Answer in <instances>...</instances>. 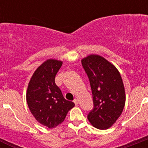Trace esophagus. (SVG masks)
Instances as JSON below:
<instances>
[{"label":"esophagus","instance_id":"obj_1","mask_svg":"<svg viewBox=\"0 0 148 148\" xmlns=\"http://www.w3.org/2000/svg\"><path fill=\"white\" fill-rule=\"evenodd\" d=\"M74 101V103H75V105H78V99H74V101Z\"/></svg>","mask_w":148,"mask_h":148}]
</instances>
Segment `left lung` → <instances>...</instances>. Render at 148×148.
Segmentation results:
<instances>
[{"label":"left lung","instance_id":"8db88e82","mask_svg":"<svg viewBox=\"0 0 148 148\" xmlns=\"http://www.w3.org/2000/svg\"><path fill=\"white\" fill-rule=\"evenodd\" d=\"M92 90L94 108L87 119L94 127L107 130L119 118L125 105V90L117 68L99 55L82 58Z\"/></svg>","mask_w":148,"mask_h":148}]
</instances>
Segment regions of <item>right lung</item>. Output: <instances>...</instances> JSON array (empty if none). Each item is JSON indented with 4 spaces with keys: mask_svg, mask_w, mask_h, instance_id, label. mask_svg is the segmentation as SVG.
Instances as JSON below:
<instances>
[{
    "mask_svg": "<svg viewBox=\"0 0 148 148\" xmlns=\"http://www.w3.org/2000/svg\"><path fill=\"white\" fill-rule=\"evenodd\" d=\"M63 62L50 58L34 72L27 90V102L30 112L40 125L54 128L64 121L68 111L75 106L64 98L55 78Z\"/></svg>",
    "mask_w": 148,
    "mask_h": 148,
    "instance_id": "obj_1",
    "label": "right lung"
}]
</instances>
